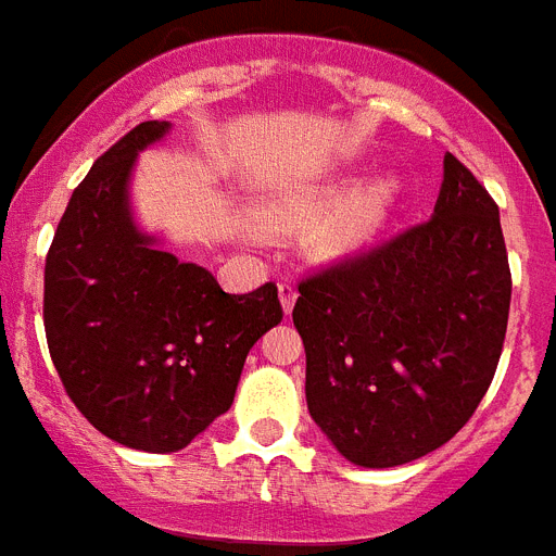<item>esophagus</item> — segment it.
Segmentation results:
<instances>
[{"instance_id": "1", "label": "esophagus", "mask_w": 556, "mask_h": 556, "mask_svg": "<svg viewBox=\"0 0 556 556\" xmlns=\"http://www.w3.org/2000/svg\"><path fill=\"white\" fill-rule=\"evenodd\" d=\"M278 298H281V306H283V312H292V306H295V301H298V289H295V283L292 281H283V283H278Z\"/></svg>"}]
</instances>
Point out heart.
I'll use <instances>...</instances> for the list:
<instances>
[{"label":"heart","mask_w":556,"mask_h":556,"mask_svg":"<svg viewBox=\"0 0 556 556\" xmlns=\"http://www.w3.org/2000/svg\"><path fill=\"white\" fill-rule=\"evenodd\" d=\"M401 204V181L394 176L329 178L320 185L281 192L258 206L261 218L281 229L320 224L315 244L327 258H346L389 227Z\"/></svg>","instance_id":"heart-1"}]
</instances>
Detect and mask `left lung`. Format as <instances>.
I'll return each instance as SVG.
<instances>
[{
    "mask_svg": "<svg viewBox=\"0 0 556 556\" xmlns=\"http://www.w3.org/2000/svg\"><path fill=\"white\" fill-rule=\"evenodd\" d=\"M298 292L312 420L355 466L417 460L460 432L497 369L511 304L497 204L446 153L429 222Z\"/></svg>",
    "mask_w": 556,
    "mask_h": 556,
    "instance_id": "left-lung-1",
    "label": "left lung"
}]
</instances>
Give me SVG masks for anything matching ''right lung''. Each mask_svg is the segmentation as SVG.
<instances>
[{
  "mask_svg": "<svg viewBox=\"0 0 556 556\" xmlns=\"http://www.w3.org/2000/svg\"><path fill=\"white\" fill-rule=\"evenodd\" d=\"M169 130L141 122L110 147L45 261V332L71 401L104 438L153 454L190 446L232 406L247 355L283 318L275 283L229 295L136 224V159Z\"/></svg>",
  "mask_w": 556,
  "mask_h": 556,
  "instance_id": "1",
  "label": "right lung"
}]
</instances>
